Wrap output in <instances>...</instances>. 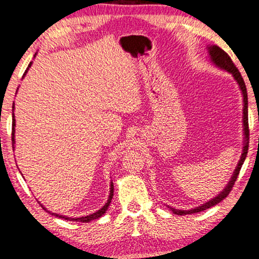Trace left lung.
<instances>
[{
    "mask_svg": "<svg viewBox=\"0 0 259 259\" xmlns=\"http://www.w3.org/2000/svg\"><path fill=\"white\" fill-rule=\"evenodd\" d=\"M207 53H209V57L211 63L213 65H216L222 70L228 71L229 74L232 75V77L235 78V81L237 82V84L239 87L240 92H242V96H243V150H242V155H240V158L238 161V164L236 166V169L232 174V176L229 181V183L225 185V188L222 190L220 194H218L216 197H213L210 201L205 202L204 204H201L199 206H196L194 209L190 210H180V209H175V207H171L167 205V207H170V210L172 211L175 214H180V216H183V214H190V213H197L201 212V211H204L209 207L216 205L220 202L223 201V199L227 197L229 195V192L231 191L232 187H234L236 180H237L238 174L240 171V167H242L244 161H245L246 155H247V149H249V122H247V93H246V87L245 83H244V79L240 75V72L238 71V69L236 68V65L234 64V62L231 61L230 56L228 55L227 53L224 52L223 49H221L218 46H207L206 47Z\"/></svg>",
    "mask_w": 259,
    "mask_h": 259,
    "instance_id": "8db88e82",
    "label": "left lung"
}]
</instances>
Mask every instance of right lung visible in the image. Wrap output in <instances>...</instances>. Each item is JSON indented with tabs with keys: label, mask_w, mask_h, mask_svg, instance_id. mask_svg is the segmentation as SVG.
<instances>
[{
	"label": "right lung",
	"mask_w": 259,
	"mask_h": 259,
	"mask_svg": "<svg viewBox=\"0 0 259 259\" xmlns=\"http://www.w3.org/2000/svg\"><path fill=\"white\" fill-rule=\"evenodd\" d=\"M35 56H36V54H35ZM31 64H32V62H30V64L28 65V68H27V70L24 71V74H23V77L25 76V74H27L28 72V70H29V68L31 67ZM14 108V107H13ZM14 110V109H13ZM15 116H14V114H13V136H12V141H13V148L15 149ZM112 196H114V183H110V194H109V197H108V201H107V203L104 204L103 206L101 207L100 210H97L96 212H94V213H92V214H88V216H84V217H78V218H72V217H67V216H63V214H58V213H54V212H50V211H48L46 209L45 206L42 205L41 204V206L43 207V209L45 210H47L48 211V212H50L52 214H54V216H56V217H58V218H63V220H67V221H74V222H82V223H89L90 221H94V220H97V218H100V217H102L103 216V214L105 213V211L108 210V207H109V205H110V202H111V199H112Z\"/></svg>",
	"instance_id": "1"
}]
</instances>
